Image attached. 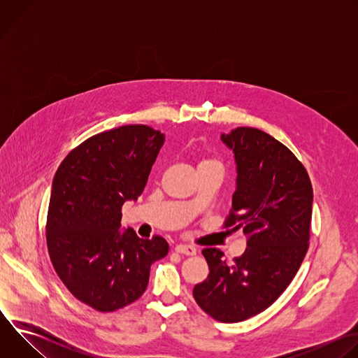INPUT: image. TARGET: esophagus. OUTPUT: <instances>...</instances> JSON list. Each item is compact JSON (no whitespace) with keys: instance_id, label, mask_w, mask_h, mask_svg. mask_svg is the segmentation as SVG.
Listing matches in <instances>:
<instances>
[{"instance_id":"esophagus-1","label":"esophagus","mask_w":358,"mask_h":358,"mask_svg":"<svg viewBox=\"0 0 358 358\" xmlns=\"http://www.w3.org/2000/svg\"><path fill=\"white\" fill-rule=\"evenodd\" d=\"M176 252L181 253V255H187V257H194V255H196V249L194 246L182 245V243L176 246Z\"/></svg>"}]
</instances>
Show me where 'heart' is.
<instances>
[{
	"mask_svg": "<svg viewBox=\"0 0 358 358\" xmlns=\"http://www.w3.org/2000/svg\"><path fill=\"white\" fill-rule=\"evenodd\" d=\"M202 167H218V169H221V164H220V162L213 160V159H203L198 164V169H202Z\"/></svg>",
	"mask_w": 358,
	"mask_h": 358,
	"instance_id": "1",
	"label": "heart"
}]
</instances>
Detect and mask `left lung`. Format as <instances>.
<instances>
[{"label":"left lung","mask_w":358,"mask_h":358,"mask_svg":"<svg viewBox=\"0 0 358 358\" xmlns=\"http://www.w3.org/2000/svg\"><path fill=\"white\" fill-rule=\"evenodd\" d=\"M221 140L236 164L225 227L242 229L248 248L234 264L217 248L203 249L210 275L192 294L215 320L238 323L268 309L300 268L309 248L313 188L303 164L268 133L238 127Z\"/></svg>","instance_id":"left-lung-1"}]
</instances>
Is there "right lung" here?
I'll list each match as a JSON object with an SVG mask.
<instances>
[{"instance_id":"right-lung-1","label":"right lung","mask_w":358,"mask_h":358,"mask_svg":"<svg viewBox=\"0 0 358 358\" xmlns=\"http://www.w3.org/2000/svg\"><path fill=\"white\" fill-rule=\"evenodd\" d=\"M164 134L144 124L99 133L72 150L52 181L46 220L50 261L80 301L115 312L145 290L150 266L169 253L162 236L122 231V207L136 201Z\"/></svg>"}]
</instances>
